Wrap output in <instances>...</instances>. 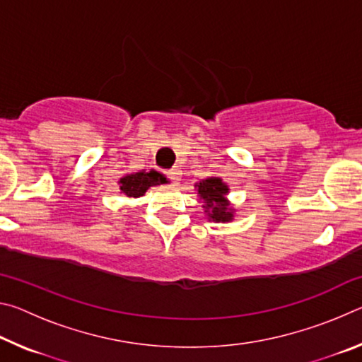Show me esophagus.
I'll list each match as a JSON object with an SVG mask.
<instances>
[{"label":"esophagus","mask_w":362,"mask_h":362,"mask_svg":"<svg viewBox=\"0 0 362 362\" xmlns=\"http://www.w3.org/2000/svg\"><path fill=\"white\" fill-rule=\"evenodd\" d=\"M166 175H168L169 179L173 180L174 183H177V182L180 180V175H182V173H180V169L173 168V169H168V170H166Z\"/></svg>","instance_id":"1"}]
</instances>
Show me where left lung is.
<instances>
[{"mask_svg": "<svg viewBox=\"0 0 362 362\" xmlns=\"http://www.w3.org/2000/svg\"><path fill=\"white\" fill-rule=\"evenodd\" d=\"M198 188V196L203 199L204 212L209 220L214 222H230L233 220V212L226 194H228V187L225 185L220 177H209V179L201 180L196 183Z\"/></svg>", "mask_w": 362, "mask_h": 362, "instance_id": "1", "label": "left lung"}]
</instances>
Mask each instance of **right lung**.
<instances>
[{
  "mask_svg": "<svg viewBox=\"0 0 362 362\" xmlns=\"http://www.w3.org/2000/svg\"><path fill=\"white\" fill-rule=\"evenodd\" d=\"M163 174L156 173L155 169H151L146 173V170H139V173L127 174L119 179V189L122 194H126L127 198H139V196H144L146 189L155 185H161L164 183Z\"/></svg>",
  "mask_w": 362,
  "mask_h": 362,
  "instance_id": "right-lung-1",
  "label": "right lung"
}]
</instances>
